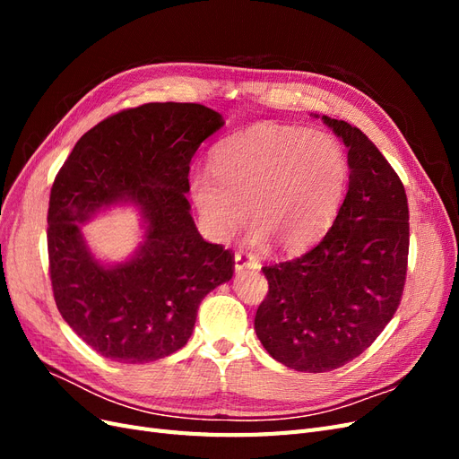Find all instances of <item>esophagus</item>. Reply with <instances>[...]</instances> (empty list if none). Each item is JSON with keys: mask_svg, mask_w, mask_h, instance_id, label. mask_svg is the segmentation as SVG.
I'll return each mask as SVG.
<instances>
[{"mask_svg": "<svg viewBox=\"0 0 459 459\" xmlns=\"http://www.w3.org/2000/svg\"><path fill=\"white\" fill-rule=\"evenodd\" d=\"M258 268V260L251 255L245 253H235V272H243V270H256Z\"/></svg>", "mask_w": 459, "mask_h": 459, "instance_id": "1", "label": "esophagus"}]
</instances>
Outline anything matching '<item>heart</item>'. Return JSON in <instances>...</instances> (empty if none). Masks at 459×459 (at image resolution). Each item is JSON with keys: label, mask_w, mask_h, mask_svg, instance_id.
Instances as JSON below:
<instances>
[{"label": "heart", "mask_w": 459, "mask_h": 459, "mask_svg": "<svg viewBox=\"0 0 459 459\" xmlns=\"http://www.w3.org/2000/svg\"><path fill=\"white\" fill-rule=\"evenodd\" d=\"M351 166L337 137L260 122L221 142L212 172H195L189 191L204 233L230 239L248 218V245L270 239L283 251L307 247L335 218Z\"/></svg>", "instance_id": "heart-1"}]
</instances>
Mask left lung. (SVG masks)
<instances>
[{"label": "left lung", "mask_w": 459, "mask_h": 459, "mask_svg": "<svg viewBox=\"0 0 459 459\" xmlns=\"http://www.w3.org/2000/svg\"><path fill=\"white\" fill-rule=\"evenodd\" d=\"M349 149V189L316 247L264 266L270 290L255 331L283 366L324 373L362 354L391 322L404 290L410 214L404 186L369 137L322 117Z\"/></svg>", "instance_id": "obj_1"}]
</instances>
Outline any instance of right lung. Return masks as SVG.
<instances>
[{
	"label": "right lung",
	"mask_w": 459,
	"mask_h": 459,
	"mask_svg": "<svg viewBox=\"0 0 459 459\" xmlns=\"http://www.w3.org/2000/svg\"><path fill=\"white\" fill-rule=\"evenodd\" d=\"M224 126L199 103H147L105 118L80 137L55 178L48 253L55 304L95 352L120 364L170 356L189 341L201 300L233 275V256L201 238L191 216L189 164ZM132 204L144 241L103 263L81 226Z\"/></svg>",
	"instance_id": "add662e5"
}]
</instances>
